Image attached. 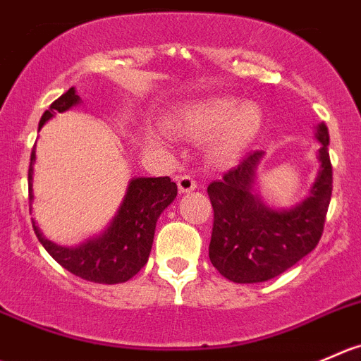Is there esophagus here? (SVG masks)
I'll list each match as a JSON object with an SVG mask.
<instances>
[{"label":"esophagus","mask_w":361,"mask_h":361,"mask_svg":"<svg viewBox=\"0 0 361 361\" xmlns=\"http://www.w3.org/2000/svg\"><path fill=\"white\" fill-rule=\"evenodd\" d=\"M176 183H178V188H180L181 194H188V192H192V190H195V188H197V183H195V180L192 176H188V174L178 176Z\"/></svg>","instance_id":"esophagus-1"}]
</instances>
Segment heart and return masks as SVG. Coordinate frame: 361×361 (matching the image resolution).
<instances>
[{
  "mask_svg": "<svg viewBox=\"0 0 361 361\" xmlns=\"http://www.w3.org/2000/svg\"><path fill=\"white\" fill-rule=\"evenodd\" d=\"M171 130L192 139H208L209 159L219 164L238 162L252 148L264 127V113L255 102L238 104L233 97H209L183 106L166 120ZM160 145L157 134L148 135Z\"/></svg>",
  "mask_w": 361,
  "mask_h": 361,
  "instance_id": "1",
  "label": "heart"
}]
</instances>
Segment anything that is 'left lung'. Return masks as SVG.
Here are the masks:
<instances>
[{"mask_svg":"<svg viewBox=\"0 0 361 361\" xmlns=\"http://www.w3.org/2000/svg\"><path fill=\"white\" fill-rule=\"evenodd\" d=\"M316 180L309 194L291 208H271L257 190V169L264 157L254 152L222 180L209 183L213 231L209 261L219 274L236 284H255L284 274L316 248L323 234L331 199L330 135L316 125Z\"/></svg>","mask_w":361,"mask_h":361,"instance_id":"left-lung-1","label":"left lung"}]
</instances>
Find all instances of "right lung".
Returning <instances> with one entry per match:
<instances>
[{
    "instance_id": "obj_1",
    "label": "right lung",
    "mask_w": 361,
    "mask_h": 361,
    "mask_svg": "<svg viewBox=\"0 0 361 361\" xmlns=\"http://www.w3.org/2000/svg\"><path fill=\"white\" fill-rule=\"evenodd\" d=\"M80 97L75 87H70L58 100L51 104L38 123V130L54 116L79 106ZM37 152H31L27 187L30 204H33V166ZM178 187L169 176L164 178H132L120 208L116 209L106 229L93 238L73 247H65L47 240L33 220V229L38 241L52 255L56 262L70 274L97 284H121L137 274L148 262L155 238L157 220L164 209L176 199Z\"/></svg>"
}]
</instances>
